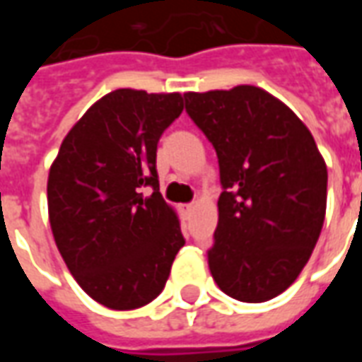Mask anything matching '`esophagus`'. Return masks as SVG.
<instances>
[{
    "label": "esophagus",
    "instance_id": "34e87169",
    "mask_svg": "<svg viewBox=\"0 0 362 362\" xmlns=\"http://www.w3.org/2000/svg\"><path fill=\"white\" fill-rule=\"evenodd\" d=\"M180 211L184 213V215H189V213L194 211V204H184V205H180Z\"/></svg>",
    "mask_w": 362,
    "mask_h": 362
}]
</instances>
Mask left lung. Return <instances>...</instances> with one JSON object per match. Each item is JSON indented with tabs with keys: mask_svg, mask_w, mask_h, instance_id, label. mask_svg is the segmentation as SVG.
<instances>
[{
	"mask_svg": "<svg viewBox=\"0 0 362 362\" xmlns=\"http://www.w3.org/2000/svg\"><path fill=\"white\" fill-rule=\"evenodd\" d=\"M184 100L219 158L213 279L236 300L266 303L293 285L318 243L326 163L295 112L259 87L186 93Z\"/></svg>",
	"mask_w": 362,
	"mask_h": 362,
	"instance_id": "8db88e82",
	"label": "left lung"
}]
</instances>
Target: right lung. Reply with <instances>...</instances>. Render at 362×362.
Instances as JSON below:
<instances>
[{
    "mask_svg": "<svg viewBox=\"0 0 362 362\" xmlns=\"http://www.w3.org/2000/svg\"><path fill=\"white\" fill-rule=\"evenodd\" d=\"M182 110L178 93L112 90L71 127L50 168L56 246L83 291L112 310L157 298L186 243L157 174L158 139Z\"/></svg>",
    "mask_w": 362,
    "mask_h": 362,
    "instance_id": "obj_1",
    "label": "right lung"
}]
</instances>
